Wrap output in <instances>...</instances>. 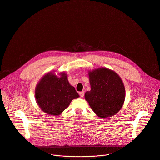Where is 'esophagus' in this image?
I'll return each instance as SVG.
<instances>
[{
  "mask_svg": "<svg viewBox=\"0 0 160 160\" xmlns=\"http://www.w3.org/2000/svg\"><path fill=\"white\" fill-rule=\"evenodd\" d=\"M79 94H80V96L82 98H83V97L84 96V91H82V92H80L79 93Z\"/></svg>",
  "mask_w": 160,
  "mask_h": 160,
  "instance_id": "esophagus-1",
  "label": "esophagus"
}]
</instances>
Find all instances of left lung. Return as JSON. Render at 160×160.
Instances as JSON below:
<instances>
[{
	"mask_svg": "<svg viewBox=\"0 0 160 160\" xmlns=\"http://www.w3.org/2000/svg\"><path fill=\"white\" fill-rule=\"evenodd\" d=\"M88 76L91 89L85 92V100L98 117L115 115L125 98V87L120 77L106 68L90 72Z\"/></svg>",
	"mask_w": 160,
	"mask_h": 160,
	"instance_id": "left-lung-1",
	"label": "left lung"
}]
</instances>
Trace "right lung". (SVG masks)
I'll list each match as a JSON object with an SVG mask.
<instances>
[{
	"label": "right lung",
	"instance_id": "add662e5",
	"mask_svg": "<svg viewBox=\"0 0 160 160\" xmlns=\"http://www.w3.org/2000/svg\"><path fill=\"white\" fill-rule=\"evenodd\" d=\"M35 98L41 109L56 116L66 109L73 99L79 97L75 88L68 80L65 73L58 77L49 73L42 77L35 88Z\"/></svg>",
	"mask_w": 160,
	"mask_h": 160
}]
</instances>
